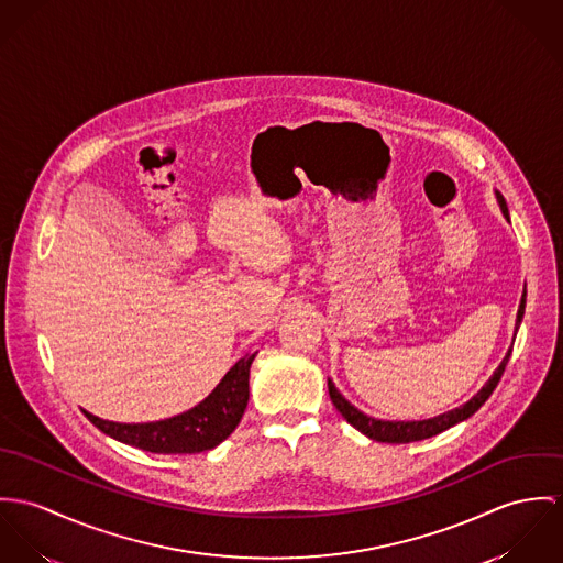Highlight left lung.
Here are the masks:
<instances>
[{"label": "left lung", "mask_w": 563, "mask_h": 563, "mask_svg": "<svg viewBox=\"0 0 563 563\" xmlns=\"http://www.w3.org/2000/svg\"><path fill=\"white\" fill-rule=\"evenodd\" d=\"M497 200H499L500 211L503 216L509 220V211H507V205H505V198L497 191ZM527 298V291L522 294L520 298V307H518V314H516V330L522 321V314H525V300ZM511 356V350H507L505 358L500 361L497 372L493 374V377L484 384V388L473 397L468 399L464 406L455 408V410H449L444 415H438L434 419H426V421H379L374 417H367L365 412H361L358 408H354L334 386V382L328 377V393H330V399L334 404V408L341 412V417L352 426L356 428L358 432H363L365 437L372 438V440H379V442H393V444H406V442H415V440H426V438L437 437L440 432L466 421L468 417H473L484 404L486 399L493 395V390L497 388L499 384L500 375L505 372V365Z\"/></svg>", "instance_id": "8db88e82"}]
</instances>
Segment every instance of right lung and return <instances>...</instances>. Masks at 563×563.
I'll return each instance as SVG.
<instances>
[{
	"instance_id": "1",
	"label": "right lung",
	"mask_w": 563,
	"mask_h": 563,
	"mask_svg": "<svg viewBox=\"0 0 563 563\" xmlns=\"http://www.w3.org/2000/svg\"><path fill=\"white\" fill-rule=\"evenodd\" d=\"M254 354L240 358L220 384L188 412L153 423H114L86 412L88 421L119 442L151 453H200L233 434L249 406V377Z\"/></svg>"
}]
</instances>
